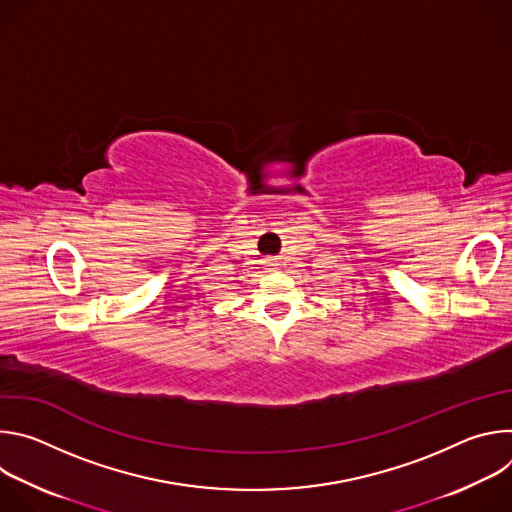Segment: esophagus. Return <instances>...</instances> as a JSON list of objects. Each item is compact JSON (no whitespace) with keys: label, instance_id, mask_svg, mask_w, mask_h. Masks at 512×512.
Instances as JSON below:
<instances>
[{"label":"esophagus","instance_id":"obj_1","mask_svg":"<svg viewBox=\"0 0 512 512\" xmlns=\"http://www.w3.org/2000/svg\"><path fill=\"white\" fill-rule=\"evenodd\" d=\"M271 265H273V261H271Z\"/></svg>","mask_w":512,"mask_h":512}]
</instances>
